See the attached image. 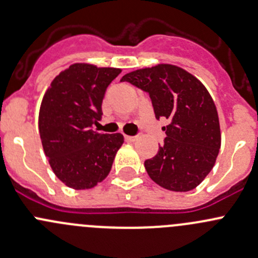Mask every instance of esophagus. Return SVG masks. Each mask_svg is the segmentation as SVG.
<instances>
[{"label":"esophagus","mask_w":258,"mask_h":258,"mask_svg":"<svg viewBox=\"0 0 258 258\" xmlns=\"http://www.w3.org/2000/svg\"><path fill=\"white\" fill-rule=\"evenodd\" d=\"M136 139V136H127V135H124V140H126L127 142H134Z\"/></svg>","instance_id":"1"}]
</instances>
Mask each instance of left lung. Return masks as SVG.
Instances as JSON below:
<instances>
[{
  "instance_id": "1",
  "label": "left lung",
  "mask_w": 258,
  "mask_h": 258,
  "mask_svg": "<svg viewBox=\"0 0 258 258\" xmlns=\"http://www.w3.org/2000/svg\"><path fill=\"white\" fill-rule=\"evenodd\" d=\"M124 81L150 95L156 118L170 121L162 127L166 139L157 155L145 161L148 176L170 191L196 188L221 147L217 110L207 88L186 70L167 63L132 71Z\"/></svg>"
}]
</instances>
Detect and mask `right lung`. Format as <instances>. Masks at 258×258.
<instances>
[{"label": "right lung", "instance_id": "1", "mask_svg": "<svg viewBox=\"0 0 258 258\" xmlns=\"http://www.w3.org/2000/svg\"><path fill=\"white\" fill-rule=\"evenodd\" d=\"M119 69L74 63L59 72L42 98L38 114L41 141L54 175L74 189H88L110 173L121 134H98L102 100Z\"/></svg>", "mask_w": 258, "mask_h": 258}]
</instances>
